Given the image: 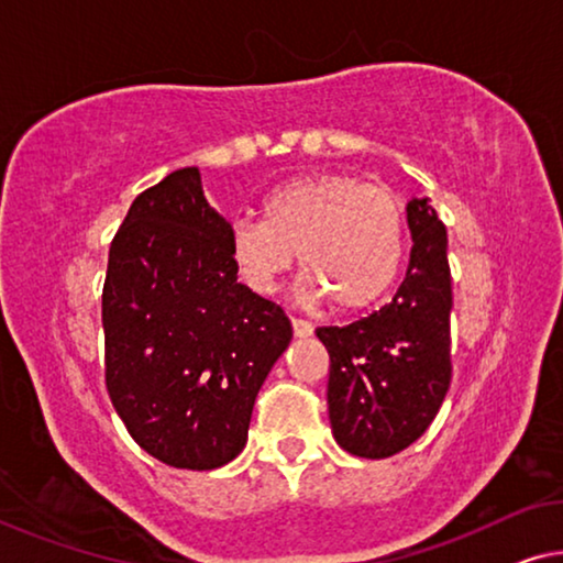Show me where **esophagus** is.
Masks as SVG:
<instances>
[{"instance_id":"obj_1","label":"esophagus","mask_w":563,"mask_h":563,"mask_svg":"<svg viewBox=\"0 0 563 563\" xmlns=\"http://www.w3.org/2000/svg\"><path fill=\"white\" fill-rule=\"evenodd\" d=\"M316 325L310 323V320H302V318H292V333H296L298 338H308L313 335Z\"/></svg>"}]
</instances>
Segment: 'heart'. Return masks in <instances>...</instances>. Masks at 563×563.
I'll use <instances>...</instances> for the list:
<instances>
[{
    "mask_svg": "<svg viewBox=\"0 0 563 563\" xmlns=\"http://www.w3.org/2000/svg\"><path fill=\"white\" fill-rule=\"evenodd\" d=\"M235 271L250 290L267 296L296 263L302 298L333 300L355 313L383 298L406 253V216L394 187L351 175H306L275 187L263 220H235L228 233Z\"/></svg>",
    "mask_w": 563,
    "mask_h": 563,
    "instance_id": "1",
    "label": "heart"
}]
</instances>
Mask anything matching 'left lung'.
Wrapping results in <instances>:
<instances>
[{"label": "left lung", "mask_w": 563, "mask_h": 563, "mask_svg": "<svg viewBox=\"0 0 563 563\" xmlns=\"http://www.w3.org/2000/svg\"><path fill=\"white\" fill-rule=\"evenodd\" d=\"M410 261L394 300L343 328H318L330 355L328 413L341 449L388 459L421 439L451 386L449 235L428 198L408 202Z\"/></svg>", "instance_id": "left-lung-1"}]
</instances>
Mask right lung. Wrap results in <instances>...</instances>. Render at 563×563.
I'll return each instance as SVG.
<instances>
[{
    "mask_svg": "<svg viewBox=\"0 0 563 563\" xmlns=\"http://www.w3.org/2000/svg\"><path fill=\"white\" fill-rule=\"evenodd\" d=\"M228 233L200 169L183 167L137 195L110 245L107 394L140 449L175 468L212 471L245 449L292 338L283 308L238 283Z\"/></svg>",
    "mask_w": 563,
    "mask_h": 563,
    "instance_id": "obj_1",
    "label": "right lung"
}]
</instances>
